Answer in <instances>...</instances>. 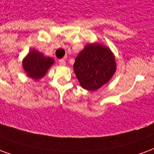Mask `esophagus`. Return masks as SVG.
Instances as JSON below:
<instances>
[{"mask_svg":"<svg viewBox=\"0 0 154 154\" xmlns=\"http://www.w3.org/2000/svg\"><path fill=\"white\" fill-rule=\"evenodd\" d=\"M58 63H59V65L64 66V65L66 64V61L64 60L63 58H62V59H59V60H58Z\"/></svg>","mask_w":154,"mask_h":154,"instance_id":"34e87169","label":"esophagus"}]
</instances>
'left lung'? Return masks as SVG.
I'll return each mask as SVG.
<instances>
[{
    "instance_id": "left-lung-1",
    "label": "left lung",
    "mask_w": 154,
    "mask_h": 154,
    "mask_svg": "<svg viewBox=\"0 0 154 154\" xmlns=\"http://www.w3.org/2000/svg\"><path fill=\"white\" fill-rule=\"evenodd\" d=\"M74 72L84 89L96 91L108 82L116 72V60L108 48L88 44L75 59Z\"/></svg>"
}]
</instances>
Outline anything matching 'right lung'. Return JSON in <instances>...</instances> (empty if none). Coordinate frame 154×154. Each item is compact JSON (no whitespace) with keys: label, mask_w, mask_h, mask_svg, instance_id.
Returning <instances> with one entry per match:
<instances>
[{"label":"right lung","mask_w":154,"mask_h":154,"mask_svg":"<svg viewBox=\"0 0 154 154\" xmlns=\"http://www.w3.org/2000/svg\"><path fill=\"white\" fill-rule=\"evenodd\" d=\"M54 62L53 58L44 57L41 53L32 49L23 61V67L29 77L38 80L44 77Z\"/></svg>","instance_id":"add662e5"}]
</instances>
